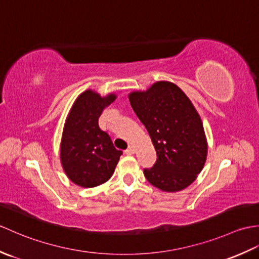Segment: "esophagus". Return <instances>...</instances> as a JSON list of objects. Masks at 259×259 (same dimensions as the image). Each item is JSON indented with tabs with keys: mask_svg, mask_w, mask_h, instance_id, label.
Wrapping results in <instances>:
<instances>
[{
	"mask_svg": "<svg viewBox=\"0 0 259 259\" xmlns=\"http://www.w3.org/2000/svg\"><path fill=\"white\" fill-rule=\"evenodd\" d=\"M125 153H126V155H134V153H135L134 146H129L128 149L125 150Z\"/></svg>",
	"mask_w": 259,
	"mask_h": 259,
	"instance_id": "34e87169",
	"label": "esophagus"
}]
</instances>
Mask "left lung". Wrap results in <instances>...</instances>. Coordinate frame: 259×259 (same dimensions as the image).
I'll return each mask as SVG.
<instances>
[{
  "instance_id": "8db88e82",
  "label": "left lung",
  "mask_w": 259,
  "mask_h": 259,
  "mask_svg": "<svg viewBox=\"0 0 259 259\" xmlns=\"http://www.w3.org/2000/svg\"><path fill=\"white\" fill-rule=\"evenodd\" d=\"M130 104L150 135L157 161L144 170L149 183L163 191L185 189L194 183L207 157L202 122L179 88L157 82L146 92H134Z\"/></svg>"
}]
</instances>
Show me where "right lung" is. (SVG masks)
Listing matches in <instances>:
<instances>
[{"mask_svg": "<svg viewBox=\"0 0 259 259\" xmlns=\"http://www.w3.org/2000/svg\"><path fill=\"white\" fill-rule=\"evenodd\" d=\"M114 95L101 98L88 90L76 99L64 124L61 162L70 180L81 187H96L111 177L122 151L100 129L99 118Z\"/></svg>", "mask_w": 259, "mask_h": 259, "instance_id": "1", "label": "right lung"}]
</instances>
